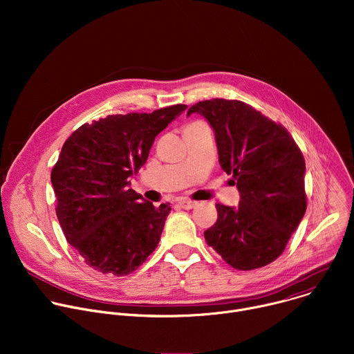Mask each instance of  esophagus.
Instances as JSON below:
<instances>
[{"mask_svg": "<svg viewBox=\"0 0 354 354\" xmlns=\"http://www.w3.org/2000/svg\"><path fill=\"white\" fill-rule=\"evenodd\" d=\"M178 205H179L182 209H185V210H190V209L196 207V201H192V200H187V198H180V200L178 201Z\"/></svg>", "mask_w": 354, "mask_h": 354, "instance_id": "34e87169", "label": "esophagus"}]
</instances>
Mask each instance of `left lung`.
<instances>
[{"mask_svg": "<svg viewBox=\"0 0 354 354\" xmlns=\"http://www.w3.org/2000/svg\"><path fill=\"white\" fill-rule=\"evenodd\" d=\"M212 124L223 171L239 190L238 207L216 205L205 238L234 269L276 261L307 210L306 160L290 133L241 100H201L187 111Z\"/></svg>", "mask_w": 354, "mask_h": 354, "instance_id": "left-lung-1", "label": "left lung"}]
</instances>
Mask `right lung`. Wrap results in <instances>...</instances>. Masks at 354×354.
I'll use <instances>...</instances> for the list:
<instances>
[{
  "instance_id": "1",
  "label": "right lung",
  "mask_w": 354,
  "mask_h": 354,
  "mask_svg": "<svg viewBox=\"0 0 354 354\" xmlns=\"http://www.w3.org/2000/svg\"><path fill=\"white\" fill-rule=\"evenodd\" d=\"M187 106L111 115L78 127L52 171L56 214L66 239L96 272L126 276L158 246L171 207L141 200L130 176L156 137Z\"/></svg>"
}]
</instances>
